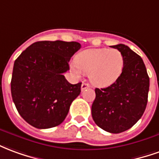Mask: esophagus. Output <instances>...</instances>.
<instances>
[{"mask_svg":"<svg viewBox=\"0 0 159 159\" xmlns=\"http://www.w3.org/2000/svg\"><path fill=\"white\" fill-rule=\"evenodd\" d=\"M90 87V85L87 84V83H85V82H83L81 85V91L83 92L84 90H85L86 88H89Z\"/></svg>","mask_w":159,"mask_h":159,"instance_id":"1","label":"esophagus"}]
</instances>
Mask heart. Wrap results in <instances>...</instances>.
Listing matches in <instances>:
<instances>
[{
  "instance_id": "1",
  "label": "heart",
  "mask_w": 159,
  "mask_h": 159,
  "mask_svg": "<svg viewBox=\"0 0 159 159\" xmlns=\"http://www.w3.org/2000/svg\"><path fill=\"white\" fill-rule=\"evenodd\" d=\"M125 66L123 54L116 49H89L78 54L71 70L75 75L88 74L89 80L98 87H107L117 80Z\"/></svg>"
}]
</instances>
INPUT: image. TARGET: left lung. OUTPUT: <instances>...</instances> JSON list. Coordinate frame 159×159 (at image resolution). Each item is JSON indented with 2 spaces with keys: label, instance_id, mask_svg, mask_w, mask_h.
Returning <instances> with one entry per match:
<instances>
[{
  "label": "left lung",
  "instance_id": "obj_1",
  "mask_svg": "<svg viewBox=\"0 0 159 159\" xmlns=\"http://www.w3.org/2000/svg\"><path fill=\"white\" fill-rule=\"evenodd\" d=\"M125 57L122 74L106 88H96L92 105L95 123L103 130L119 134L132 128L145 112L150 80L141 57L124 44L110 46Z\"/></svg>",
  "mask_w": 159,
  "mask_h": 159
}]
</instances>
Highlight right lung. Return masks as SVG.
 <instances>
[{
    "instance_id": "obj_1",
    "label": "right lung",
    "mask_w": 159,
    "mask_h": 159,
    "mask_svg": "<svg viewBox=\"0 0 159 159\" xmlns=\"http://www.w3.org/2000/svg\"><path fill=\"white\" fill-rule=\"evenodd\" d=\"M80 48L77 42L39 41L15 60L11 80L13 101L22 118L34 128L61 124L80 95L81 83L72 85L63 74Z\"/></svg>"
}]
</instances>
